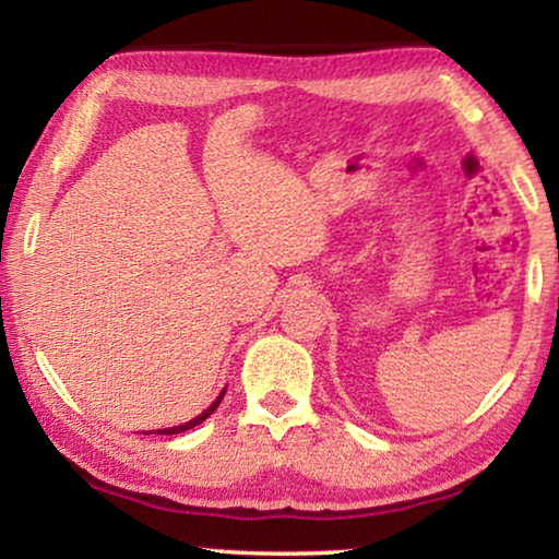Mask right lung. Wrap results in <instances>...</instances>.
Returning a JSON list of instances; mask_svg holds the SVG:
<instances>
[{
    "mask_svg": "<svg viewBox=\"0 0 559 559\" xmlns=\"http://www.w3.org/2000/svg\"><path fill=\"white\" fill-rule=\"evenodd\" d=\"M222 400H224V392L219 394V396H216V400L212 402V406H206V409L200 414V416H194V419L192 421H187V424H179V427H169V429H157L155 433H163V437H167V433H182V431H187V429H192V427H197V424H202L204 419H206V416H210V414H214V409H216V406H219L222 404ZM145 433H150V431H145Z\"/></svg>",
    "mask_w": 559,
    "mask_h": 559,
    "instance_id": "obj_1",
    "label": "right lung"
}]
</instances>
